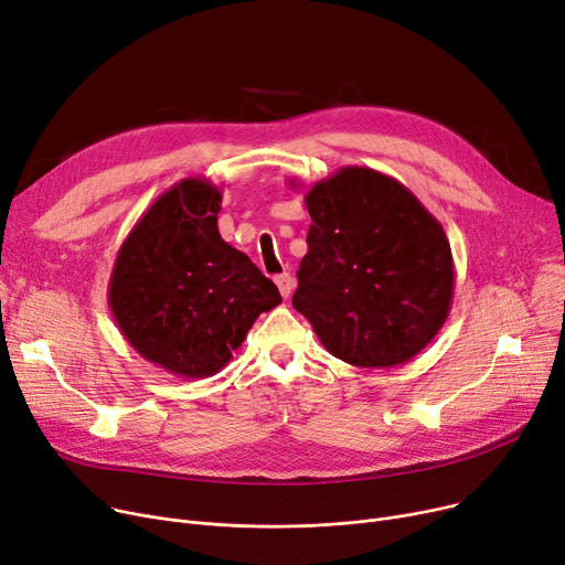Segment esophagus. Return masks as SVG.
Returning a JSON list of instances; mask_svg holds the SVG:
<instances>
[{"label":"esophagus","mask_w":565,"mask_h":565,"mask_svg":"<svg viewBox=\"0 0 565 565\" xmlns=\"http://www.w3.org/2000/svg\"><path fill=\"white\" fill-rule=\"evenodd\" d=\"M275 281H277V286H279V292L284 295L286 300H288V298H290V292H292V288H295V279H292L288 273H284V275L275 277Z\"/></svg>","instance_id":"34e87169"}]
</instances>
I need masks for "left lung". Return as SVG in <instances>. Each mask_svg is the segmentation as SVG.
<instances>
[{
	"label": "left lung",
	"mask_w": 565,
	"mask_h": 565,
	"mask_svg": "<svg viewBox=\"0 0 565 565\" xmlns=\"http://www.w3.org/2000/svg\"><path fill=\"white\" fill-rule=\"evenodd\" d=\"M305 203L309 249L292 307L324 350L362 369H392L419 354L454 300L441 224L396 178L369 167H341L311 185Z\"/></svg>",
	"instance_id": "obj_1"
}]
</instances>
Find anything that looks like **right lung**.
Returning <instances> with one entry per match:
<instances>
[{
    "label": "right lung",
    "mask_w": 565,
    "mask_h": 565,
    "mask_svg": "<svg viewBox=\"0 0 565 565\" xmlns=\"http://www.w3.org/2000/svg\"><path fill=\"white\" fill-rule=\"evenodd\" d=\"M222 192L185 178L132 226L116 254L107 302L126 341L178 377L222 371L279 288L222 241Z\"/></svg>",
    "instance_id": "add662e5"
}]
</instances>
